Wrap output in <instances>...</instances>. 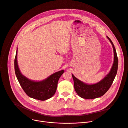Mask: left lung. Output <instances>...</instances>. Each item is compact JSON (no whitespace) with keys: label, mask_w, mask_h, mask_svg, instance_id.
Listing matches in <instances>:
<instances>
[{"label":"left lung","mask_w":128,"mask_h":128,"mask_svg":"<svg viewBox=\"0 0 128 128\" xmlns=\"http://www.w3.org/2000/svg\"><path fill=\"white\" fill-rule=\"evenodd\" d=\"M111 43L114 51V62L110 72L97 83L88 84L77 78L72 74L74 88L77 94L83 98L93 99L103 96L108 90L117 72L118 60L115 46L110 39L106 36Z\"/></svg>","instance_id":"8db88e82"}]
</instances>
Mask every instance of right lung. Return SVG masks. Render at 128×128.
<instances>
[{
    "mask_svg": "<svg viewBox=\"0 0 128 128\" xmlns=\"http://www.w3.org/2000/svg\"><path fill=\"white\" fill-rule=\"evenodd\" d=\"M18 49L14 60V69L16 78L22 89L28 96L40 100H45L54 94L58 79L64 72L61 70L53 73L46 78L35 81L26 77L21 73L18 63Z\"/></svg>",
    "mask_w": 128,
    "mask_h": 128,
    "instance_id": "right-lung-1",
    "label": "right lung"
}]
</instances>
